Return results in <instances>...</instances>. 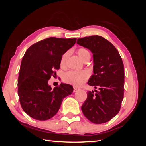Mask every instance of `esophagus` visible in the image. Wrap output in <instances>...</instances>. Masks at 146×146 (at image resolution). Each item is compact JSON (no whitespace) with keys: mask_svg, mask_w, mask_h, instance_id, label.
Wrapping results in <instances>:
<instances>
[{"mask_svg":"<svg viewBox=\"0 0 146 146\" xmlns=\"http://www.w3.org/2000/svg\"><path fill=\"white\" fill-rule=\"evenodd\" d=\"M78 88H76V87H73V92H76V91L78 90Z\"/></svg>","mask_w":146,"mask_h":146,"instance_id":"34e87169","label":"esophagus"}]
</instances>
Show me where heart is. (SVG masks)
I'll use <instances>...</instances> for the list:
<instances>
[{"label":"heart","instance_id":"heart-1","mask_svg":"<svg viewBox=\"0 0 146 146\" xmlns=\"http://www.w3.org/2000/svg\"><path fill=\"white\" fill-rule=\"evenodd\" d=\"M76 53H77L78 56L81 60L84 62L87 60V59L90 58V53L86 48H79L76 51ZM69 55H70V52L66 51L61 56L60 65L62 68H64L66 67V62H67ZM89 76H90L89 73L86 71H70L64 74L63 79L64 82L66 83L70 84L75 86H80L88 80Z\"/></svg>","mask_w":146,"mask_h":146}]
</instances>
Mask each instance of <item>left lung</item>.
<instances>
[{"instance_id": "1", "label": "left lung", "mask_w": 146, "mask_h": 146, "mask_svg": "<svg viewBox=\"0 0 146 146\" xmlns=\"http://www.w3.org/2000/svg\"><path fill=\"white\" fill-rule=\"evenodd\" d=\"M76 43L90 49L93 56V75L88 85L98 91H88L81 107L83 114L94 123L108 122L120 110L124 93V69L115 47L102 36L93 35L77 39Z\"/></svg>"}]
</instances>
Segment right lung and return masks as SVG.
I'll list each match as a JSON object with an SVG mask.
<instances>
[{
    "instance_id": "1",
    "label": "right lung",
    "mask_w": 146,
    "mask_h": 146,
    "mask_svg": "<svg viewBox=\"0 0 146 146\" xmlns=\"http://www.w3.org/2000/svg\"><path fill=\"white\" fill-rule=\"evenodd\" d=\"M76 40V38L50 37L27 49L20 68L18 95L22 108L29 117L38 120L52 118L64 98L72 93L71 85L60 84L52 90L48 80L56 76L61 56Z\"/></svg>"
}]
</instances>
